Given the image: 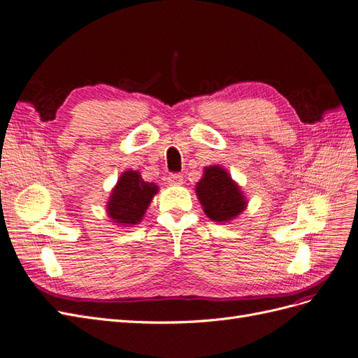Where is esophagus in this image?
<instances>
[{
	"label": "esophagus",
	"mask_w": 358,
	"mask_h": 358,
	"mask_svg": "<svg viewBox=\"0 0 358 358\" xmlns=\"http://www.w3.org/2000/svg\"><path fill=\"white\" fill-rule=\"evenodd\" d=\"M167 182L173 187H179L183 183V176L180 175V173H171V175H169V178H167Z\"/></svg>",
	"instance_id": "34e87169"
}]
</instances>
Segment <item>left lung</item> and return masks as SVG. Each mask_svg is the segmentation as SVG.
<instances>
[{"instance_id":"obj_1","label":"left lung","mask_w":358,"mask_h":358,"mask_svg":"<svg viewBox=\"0 0 358 358\" xmlns=\"http://www.w3.org/2000/svg\"><path fill=\"white\" fill-rule=\"evenodd\" d=\"M204 213L215 222H229L246 208L239 185L229 171L220 166L204 167V175L196 187Z\"/></svg>"}]
</instances>
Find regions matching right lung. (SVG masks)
Wrapping results in <instances>:
<instances>
[{
	"label": "right lung",
	"instance_id": "right-lung-1",
	"mask_svg": "<svg viewBox=\"0 0 358 358\" xmlns=\"http://www.w3.org/2000/svg\"><path fill=\"white\" fill-rule=\"evenodd\" d=\"M158 192V185L145 182L136 170L124 171L107 201V215L119 225H134L142 221L148 206Z\"/></svg>",
	"mask_w": 358,
	"mask_h": 358
}]
</instances>
